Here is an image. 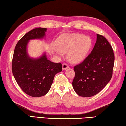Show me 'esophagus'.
Masks as SVG:
<instances>
[{"label": "esophagus", "mask_w": 126, "mask_h": 126, "mask_svg": "<svg viewBox=\"0 0 126 126\" xmlns=\"http://www.w3.org/2000/svg\"><path fill=\"white\" fill-rule=\"evenodd\" d=\"M69 68V65H68L66 63H63L62 64V69L63 71H64V70L67 69V68Z\"/></svg>", "instance_id": "1"}]
</instances>
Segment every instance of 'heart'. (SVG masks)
<instances>
[{
  "instance_id": "1",
  "label": "heart",
  "mask_w": 126,
  "mask_h": 126,
  "mask_svg": "<svg viewBox=\"0 0 126 126\" xmlns=\"http://www.w3.org/2000/svg\"><path fill=\"white\" fill-rule=\"evenodd\" d=\"M55 47L61 52H67L68 59L73 63L83 61L92 46L91 38L79 33H66L55 40Z\"/></svg>"
}]
</instances>
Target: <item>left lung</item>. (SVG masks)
Returning a JSON list of instances; mask_svg holds the SVG:
<instances>
[{"instance_id":"1","label":"left lung","mask_w":126,"mask_h":126,"mask_svg":"<svg viewBox=\"0 0 126 126\" xmlns=\"http://www.w3.org/2000/svg\"><path fill=\"white\" fill-rule=\"evenodd\" d=\"M114 62L111 46L103 36L97 34L96 42L91 54L74 67L75 77L72 86L76 93L84 97L98 93L111 79Z\"/></svg>"}]
</instances>
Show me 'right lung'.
I'll return each instance as SVG.
<instances>
[{
  "label": "right lung",
  "instance_id": "1",
  "mask_svg": "<svg viewBox=\"0 0 126 126\" xmlns=\"http://www.w3.org/2000/svg\"><path fill=\"white\" fill-rule=\"evenodd\" d=\"M47 28H38L25 34L16 44L12 61V72L22 91L33 97L43 96L52 86L55 74L62 71L61 63L48 60L46 52L32 58L28 52V45L33 39H43Z\"/></svg>",
  "mask_w": 126,
  "mask_h": 126
}]
</instances>
